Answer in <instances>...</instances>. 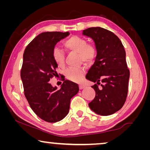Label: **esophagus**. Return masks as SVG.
<instances>
[{"instance_id": "obj_1", "label": "esophagus", "mask_w": 150, "mask_h": 150, "mask_svg": "<svg viewBox=\"0 0 150 150\" xmlns=\"http://www.w3.org/2000/svg\"><path fill=\"white\" fill-rule=\"evenodd\" d=\"M79 87L80 89H82V88H83L85 87V85H79Z\"/></svg>"}]
</instances>
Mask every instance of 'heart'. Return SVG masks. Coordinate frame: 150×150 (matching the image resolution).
<instances>
[{
  "mask_svg": "<svg viewBox=\"0 0 150 150\" xmlns=\"http://www.w3.org/2000/svg\"><path fill=\"white\" fill-rule=\"evenodd\" d=\"M66 49L71 52L78 54L79 62L87 63H93L97 55V49L95 45L88 44L87 40L78 35H73L63 42ZM53 58L57 64L63 67L65 65V53L58 47L53 50ZM85 72L83 66L77 67H71L65 71V75L67 79L72 81H79L81 79Z\"/></svg>",
  "mask_w": 150,
  "mask_h": 150,
  "instance_id": "obj_1",
  "label": "heart"
}]
</instances>
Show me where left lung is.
Here are the masks:
<instances>
[{"label":"left lung","instance_id":"1","mask_svg":"<svg viewBox=\"0 0 150 150\" xmlns=\"http://www.w3.org/2000/svg\"><path fill=\"white\" fill-rule=\"evenodd\" d=\"M83 34L91 38L97 49L95 62L86 75L96 83L92 86L95 97L88 106L98 115H112L122 107L128 92L130 70L124 45L117 35L100 27L84 30Z\"/></svg>","mask_w":150,"mask_h":150}]
</instances>
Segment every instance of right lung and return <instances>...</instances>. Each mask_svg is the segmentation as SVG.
I'll return each mask as SVG.
<instances>
[{"label":"right lung","mask_w":150,"mask_h":150,"mask_svg":"<svg viewBox=\"0 0 150 150\" xmlns=\"http://www.w3.org/2000/svg\"><path fill=\"white\" fill-rule=\"evenodd\" d=\"M69 34V32H43L24 52L20 76L24 95L35 115L47 122H56L65 117L71 98L79 91L78 85L72 81H64L60 89L49 82L57 76L53 50L57 42Z\"/></svg>","instance_id":"right-lung-1"}]
</instances>
